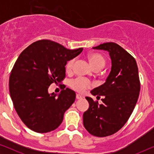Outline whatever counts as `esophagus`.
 Masks as SVG:
<instances>
[{
    "instance_id": "esophagus-1",
    "label": "esophagus",
    "mask_w": 154,
    "mask_h": 154,
    "mask_svg": "<svg viewBox=\"0 0 154 154\" xmlns=\"http://www.w3.org/2000/svg\"><path fill=\"white\" fill-rule=\"evenodd\" d=\"M83 98V96L81 95L80 94H76V99L77 100H81Z\"/></svg>"
}]
</instances>
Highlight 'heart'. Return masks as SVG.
<instances>
[{
	"instance_id": "b5f03b06",
	"label": "heart",
	"mask_w": 154,
	"mask_h": 154,
	"mask_svg": "<svg viewBox=\"0 0 154 154\" xmlns=\"http://www.w3.org/2000/svg\"><path fill=\"white\" fill-rule=\"evenodd\" d=\"M89 60L92 66L94 69L103 68L104 66L106 60L102 54L99 53H92L89 56ZM73 63H74V59H71L69 60L66 64V69L67 71H69L72 69ZM70 86L73 90H76L79 92H83L88 88H91L92 86V82L85 78L78 77L76 79L71 80L70 82Z\"/></svg>"
}]
</instances>
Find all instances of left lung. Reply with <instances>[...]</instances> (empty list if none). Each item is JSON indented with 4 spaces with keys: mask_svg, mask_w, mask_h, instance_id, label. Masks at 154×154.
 <instances>
[{
    "mask_svg": "<svg viewBox=\"0 0 154 154\" xmlns=\"http://www.w3.org/2000/svg\"><path fill=\"white\" fill-rule=\"evenodd\" d=\"M92 48L108 51L111 60L106 82L90 92L97 97H104L103 104L86 97L90 106L83 113V125L88 132L102 137L116 133L129 119L137 102L140 81L135 60L119 45L109 42Z\"/></svg>",
    "mask_w": 154,
    "mask_h": 154,
    "instance_id": "obj_1",
    "label": "left lung"
}]
</instances>
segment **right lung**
Masks as SVG:
<instances>
[{"label":"right lung","instance_id":"add662e5","mask_svg":"<svg viewBox=\"0 0 154 154\" xmlns=\"http://www.w3.org/2000/svg\"><path fill=\"white\" fill-rule=\"evenodd\" d=\"M82 51L83 48L69 50L50 40H40L20 54L10 76V94L18 116L29 129L45 133L62 123L75 93L66 88L57 96L50 94L48 88L64 79L67 62Z\"/></svg>","mask_w":154,"mask_h":154}]
</instances>
